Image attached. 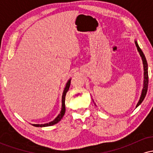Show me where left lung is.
Here are the masks:
<instances>
[{"label":"left lung","mask_w":153,"mask_h":153,"mask_svg":"<svg viewBox=\"0 0 153 153\" xmlns=\"http://www.w3.org/2000/svg\"><path fill=\"white\" fill-rule=\"evenodd\" d=\"M135 45H136L137 47V50L139 51V52H140V56L142 57V59H143V65H144V79H145V80H144V86L143 89V92H142L141 96H140V101H139V102L137 103V104L136 106V107H137L140 103L143 102L144 99H145V96H146L147 88H148V71H147V62L146 58H145V54H144L141 49L140 48V47H139L137 41H135Z\"/></svg>","instance_id":"left-lung-1"}]
</instances>
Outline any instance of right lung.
<instances>
[{
    "instance_id": "add662e5",
    "label": "right lung",
    "mask_w": 153,
    "mask_h": 153,
    "mask_svg": "<svg viewBox=\"0 0 153 153\" xmlns=\"http://www.w3.org/2000/svg\"><path fill=\"white\" fill-rule=\"evenodd\" d=\"M70 85H71V80H68V82H67L66 84V86L65 88L64 91H63V94H62V109H61L60 114L56 117L55 119H54L52 122L47 123V124H32L33 126L34 127H49V126H52L54 125V124H57L58 123L59 121L62 119V118L63 117V116L65 114V95L68 92V91L69 90V88Z\"/></svg>"
}]
</instances>
